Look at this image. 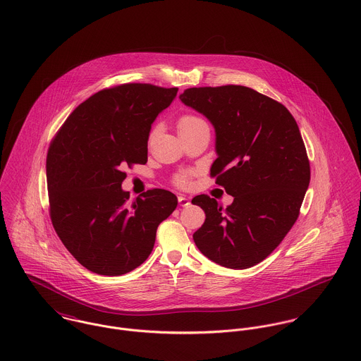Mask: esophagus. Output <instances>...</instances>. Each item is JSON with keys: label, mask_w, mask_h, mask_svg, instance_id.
I'll use <instances>...</instances> for the list:
<instances>
[{"label": "esophagus", "mask_w": 361, "mask_h": 361, "mask_svg": "<svg viewBox=\"0 0 361 361\" xmlns=\"http://www.w3.org/2000/svg\"><path fill=\"white\" fill-rule=\"evenodd\" d=\"M178 203H179L180 207L189 206V199L186 196L180 195V196H178Z\"/></svg>", "instance_id": "1"}]
</instances>
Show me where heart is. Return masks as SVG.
<instances>
[{
    "instance_id": "obj_1",
    "label": "heart",
    "mask_w": 361,
    "mask_h": 361,
    "mask_svg": "<svg viewBox=\"0 0 361 361\" xmlns=\"http://www.w3.org/2000/svg\"><path fill=\"white\" fill-rule=\"evenodd\" d=\"M203 122H204L203 119H200V118H197V116H195V115H185V116H182V118L179 119V122H178V129H179V130L189 129V128H193V126H196V125H199V123H203ZM188 180H189V176H188L186 173L178 176V179H176L178 185H180V186H186V185H188Z\"/></svg>"
}]
</instances>
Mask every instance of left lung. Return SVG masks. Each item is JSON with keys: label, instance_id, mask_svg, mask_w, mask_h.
<instances>
[{"label": "left lung", "instance_id": "8db88e82", "mask_svg": "<svg viewBox=\"0 0 361 361\" xmlns=\"http://www.w3.org/2000/svg\"><path fill=\"white\" fill-rule=\"evenodd\" d=\"M179 99L214 126L216 159L209 171L233 197L225 209L206 195L192 200L206 214L193 240L222 267L250 268L290 231L309 189L299 126L286 106L245 86L192 87Z\"/></svg>", "mask_w": 361, "mask_h": 361}]
</instances>
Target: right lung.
I'll use <instances>...</instances> for the list:
<instances>
[{
  "label": "right lung",
  "mask_w": 361,
  "mask_h": 361,
  "mask_svg": "<svg viewBox=\"0 0 361 361\" xmlns=\"http://www.w3.org/2000/svg\"><path fill=\"white\" fill-rule=\"evenodd\" d=\"M176 87L128 83L102 90L65 121L47 154V188L55 232L89 271L118 276L143 264L158 225L178 206L173 193L147 190L132 206L122 189L123 164H146L155 118Z\"/></svg>",
  "instance_id": "right-lung-1"
}]
</instances>
